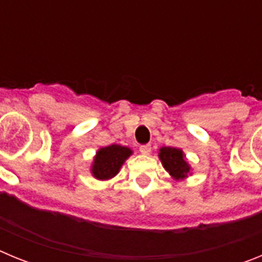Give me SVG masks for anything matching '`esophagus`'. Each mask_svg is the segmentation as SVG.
<instances>
[{
  "label": "esophagus",
  "instance_id": "esophagus-1",
  "mask_svg": "<svg viewBox=\"0 0 262 262\" xmlns=\"http://www.w3.org/2000/svg\"><path fill=\"white\" fill-rule=\"evenodd\" d=\"M139 151H140V154H142V155H149V154H151V145H149V144L140 145Z\"/></svg>",
  "mask_w": 262,
  "mask_h": 262
}]
</instances>
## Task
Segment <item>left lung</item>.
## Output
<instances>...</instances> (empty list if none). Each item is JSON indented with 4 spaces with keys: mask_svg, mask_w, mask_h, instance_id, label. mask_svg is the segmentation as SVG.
<instances>
[{
    "mask_svg": "<svg viewBox=\"0 0 262 262\" xmlns=\"http://www.w3.org/2000/svg\"><path fill=\"white\" fill-rule=\"evenodd\" d=\"M159 157L166 172L174 180H184L190 174V165L187 164L182 149L174 147L160 148Z\"/></svg>",
    "mask_w": 262,
    "mask_h": 262,
    "instance_id": "obj_1",
    "label": "left lung"
}]
</instances>
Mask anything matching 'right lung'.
Returning a JSON list of instances; mask_svg holds the SVG:
<instances>
[{"instance_id":"right-lung-1","label":"right lung","mask_w":262,"mask_h":262,"mask_svg":"<svg viewBox=\"0 0 262 262\" xmlns=\"http://www.w3.org/2000/svg\"><path fill=\"white\" fill-rule=\"evenodd\" d=\"M133 155L129 148L111 144L98 149L92 165V174L97 180H110L118 174L119 169L127 159Z\"/></svg>"}]
</instances>
